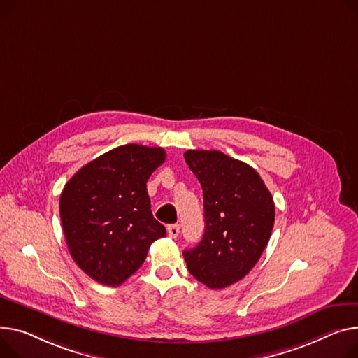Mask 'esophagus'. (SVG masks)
<instances>
[{"instance_id": "esophagus-1", "label": "esophagus", "mask_w": 358, "mask_h": 358, "mask_svg": "<svg viewBox=\"0 0 358 358\" xmlns=\"http://www.w3.org/2000/svg\"><path fill=\"white\" fill-rule=\"evenodd\" d=\"M166 231H169L170 237L176 239V237L180 234V226L178 224H170L169 227H166Z\"/></svg>"}]
</instances>
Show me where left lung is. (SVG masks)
I'll use <instances>...</instances> for the list:
<instances>
[{
    "instance_id": "obj_1",
    "label": "left lung",
    "mask_w": 358,
    "mask_h": 358,
    "mask_svg": "<svg viewBox=\"0 0 358 358\" xmlns=\"http://www.w3.org/2000/svg\"><path fill=\"white\" fill-rule=\"evenodd\" d=\"M184 158L201 184L206 223L201 242L182 253L187 269L210 289H223L257 264L271 239L275 203L246 162L200 150Z\"/></svg>"
}]
</instances>
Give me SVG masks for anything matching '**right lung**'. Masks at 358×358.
Masks as SVG:
<instances>
[{
	"mask_svg": "<svg viewBox=\"0 0 358 358\" xmlns=\"http://www.w3.org/2000/svg\"><path fill=\"white\" fill-rule=\"evenodd\" d=\"M164 161L159 147L128 144L87 162L64 185L66 243L92 279L119 287L144 264L151 243L165 236L147 193L150 176Z\"/></svg>",
	"mask_w": 358,
	"mask_h": 358,
	"instance_id": "add662e5",
	"label": "right lung"
}]
</instances>
